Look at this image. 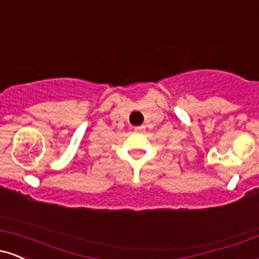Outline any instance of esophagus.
Masks as SVG:
<instances>
[{
    "mask_svg": "<svg viewBox=\"0 0 259 259\" xmlns=\"http://www.w3.org/2000/svg\"><path fill=\"white\" fill-rule=\"evenodd\" d=\"M145 129V126H142V125H140V126H134V130H135V132H142V130Z\"/></svg>",
    "mask_w": 259,
    "mask_h": 259,
    "instance_id": "1",
    "label": "esophagus"
}]
</instances>
